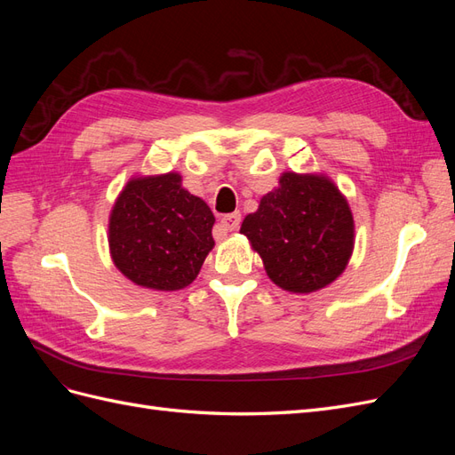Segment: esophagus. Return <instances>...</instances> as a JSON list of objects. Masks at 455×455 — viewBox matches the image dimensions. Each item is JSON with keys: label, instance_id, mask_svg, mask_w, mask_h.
<instances>
[{"label": "esophagus", "instance_id": "obj_1", "mask_svg": "<svg viewBox=\"0 0 455 455\" xmlns=\"http://www.w3.org/2000/svg\"><path fill=\"white\" fill-rule=\"evenodd\" d=\"M220 224H222L224 229H229V231L239 229V226H241V212H231V214L222 216V220H220Z\"/></svg>", "mask_w": 455, "mask_h": 455}]
</instances>
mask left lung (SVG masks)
Instances as JSON below:
<instances>
[{
    "instance_id": "obj_1",
    "label": "left lung",
    "mask_w": 455,
    "mask_h": 455,
    "mask_svg": "<svg viewBox=\"0 0 455 455\" xmlns=\"http://www.w3.org/2000/svg\"><path fill=\"white\" fill-rule=\"evenodd\" d=\"M269 279L307 294L336 281L353 252L349 204L326 176L284 172L241 226Z\"/></svg>"
}]
</instances>
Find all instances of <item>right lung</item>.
I'll use <instances>...</instances> for the list:
<instances>
[{"mask_svg": "<svg viewBox=\"0 0 455 455\" xmlns=\"http://www.w3.org/2000/svg\"><path fill=\"white\" fill-rule=\"evenodd\" d=\"M212 226L209 204L182 188L180 174L134 178L109 216V252L134 284L180 291L212 251Z\"/></svg>", "mask_w": 455, "mask_h": 455, "instance_id": "right-lung-1", "label": "right lung"}]
</instances>
